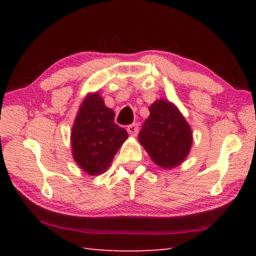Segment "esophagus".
<instances>
[{"label": "esophagus", "mask_w": 256, "mask_h": 256, "mask_svg": "<svg viewBox=\"0 0 256 256\" xmlns=\"http://www.w3.org/2000/svg\"><path fill=\"white\" fill-rule=\"evenodd\" d=\"M128 132L130 136H136V134H138V123H133L131 125H128Z\"/></svg>", "instance_id": "1"}]
</instances>
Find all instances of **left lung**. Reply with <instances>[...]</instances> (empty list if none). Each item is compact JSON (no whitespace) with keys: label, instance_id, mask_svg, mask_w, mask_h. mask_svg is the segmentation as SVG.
<instances>
[{"label":"left lung","instance_id":"8db88e82","mask_svg":"<svg viewBox=\"0 0 256 256\" xmlns=\"http://www.w3.org/2000/svg\"><path fill=\"white\" fill-rule=\"evenodd\" d=\"M149 110L150 116L142 125L138 141L160 167L178 166L192 146L190 125L177 107L164 99L154 102Z\"/></svg>","mask_w":256,"mask_h":256}]
</instances>
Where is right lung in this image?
<instances>
[{
  "label": "right lung",
  "mask_w": 256,
  "mask_h": 256,
  "mask_svg": "<svg viewBox=\"0 0 256 256\" xmlns=\"http://www.w3.org/2000/svg\"><path fill=\"white\" fill-rule=\"evenodd\" d=\"M114 112L105 106L99 94L82 102L72 128L71 144L76 162L89 175L105 172L120 146L128 138L126 130L115 123Z\"/></svg>",
  "instance_id": "right-lung-1"
}]
</instances>
